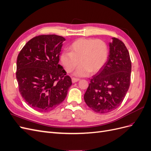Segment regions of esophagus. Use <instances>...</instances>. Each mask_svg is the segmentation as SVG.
I'll return each instance as SVG.
<instances>
[{
	"mask_svg": "<svg viewBox=\"0 0 151 151\" xmlns=\"http://www.w3.org/2000/svg\"><path fill=\"white\" fill-rule=\"evenodd\" d=\"M79 80H80L79 79H78V78H76V77H73V78L72 79V83H76V82L79 81Z\"/></svg>",
	"mask_w": 151,
	"mask_h": 151,
	"instance_id": "esophagus-1",
	"label": "esophagus"
}]
</instances>
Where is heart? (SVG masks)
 <instances>
[{"instance_id":"obj_1","label":"heart","mask_w":151,"mask_h":151,"mask_svg":"<svg viewBox=\"0 0 151 151\" xmlns=\"http://www.w3.org/2000/svg\"><path fill=\"white\" fill-rule=\"evenodd\" d=\"M69 50L61 53L60 61L68 73L81 64L75 72L78 76L99 72L106 63L109 55L107 43L100 39L79 38L72 43Z\"/></svg>"}]
</instances>
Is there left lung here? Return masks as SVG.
Here are the masks:
<instances>
[{"label": "left lung", "instance_id": "8db88e82", "mask_svg": "<svg viewBox=\"0 0 151 151\" xmlns=\"http://www.w3.org/2000/svg\"><path fill=\"white\" fill-rule=\"evenodd\" d=\"M104 68L92 77L84 98L93 111L106 113L123 102L130 87L132 63L129 52L121 40L113 38Z\"/></svg>", "mask_w": 151, "mask_h": 151}]
</instances>
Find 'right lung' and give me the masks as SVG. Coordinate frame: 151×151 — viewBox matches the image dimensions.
<instances>
[{
    "mask_svg": "<svg viewBox=\"0 0 151 151\" xmlns=\"http://www.w3.org/2000/svg\"><path fill=\"white\" fill-rule=\"evenodd\" d=\"M56 35L31 39L17 58L16 79L19 91L30 107L47 112L60 104L72 85L70 77L58 64L62 43Z\"/></svg>",
    "mask_w": 151,
    "mask_h": 151,
    "instance_id": "1",
    "label": "right lung"
}]
</instances>
